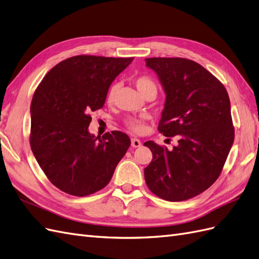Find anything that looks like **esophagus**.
<instances>
[{"label":"esophagus","instance_id":"esophagus-1","mask_svg":"<svg viewBox=\"0 0 259 259\" xmlns=\"http://www.w3.org/2000/svg\"><path fill=\"white\" fill-rule=\"evenodd\" d=\"M141 141L137 138H132L131 139V147L132 148H140L141 147Z\"/></svg>","mask_w":259,"mask_h":259}]
</instances>
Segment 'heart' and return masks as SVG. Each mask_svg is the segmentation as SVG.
<instances>
[{
    "mask_svg": "<svg viewBox=\"0 0 259 259\" xmlns=\"http://www.w3.org/2000/svg\"><path fill=\"white\" fill-rule=\"evenodd\" d=\"M136 85H137L138 90L141 92L142 95H144L145 93L151 91V90L156 91L155 83L148 76H139V77H137L136 78ZM117 89H118L117 84H112L109 88L108 93H107V102L108 103H111L115 99ZM125 123H127V125L131 130H134L136 132L142 131L143 127H144L143 121L141 120V119H138V118H135V117L128 118L127 120H125Z\"/></svg>",
    "mask_w": 259,
    "mask_h": 259,
    "instance_id": "1",
    "label": "heart"
}]
</instances>
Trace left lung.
I'll list each match as a JSON object with an SVG mask.
<instances>
[{"label":"left lung","instance_id":"obj_1","mask_svg":"<svg viewBox=\"0 0 259 259\" xmlns=\"http://www.w3.org/2000/svg\"><path fill=\"white\" fill-rule=\"evenodd\" d=\"M145 63L166 96L158 131L178 137L171 151L144 143L153 155L144 168L145 183L164 200H187L218 180L233 145L230 98L221 82L195 61L150 58Z\"/></svg>","mask_w":259,"mask_h":259}]
</instances>
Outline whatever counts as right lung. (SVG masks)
<instances>
[{
  "instance_id": "right-lung-1",
  "label": "right lung",
  "mask_w": 259,
  "mask_h": 259,
  "mask_svg": "<svg viewBox=\"0 0 259 259\" xmlns=\"http://www.w3.org/2000/svg\"><path fill=\"white\" fill-rule=\"evenodd\" d=\"M134 58L76 56L54 66L30 104V147L44 173L64 193L84 197L107 185L129 149L120 131L90 134V112L101 109L112 81Z\"/></svg>"
}]
</instances>
